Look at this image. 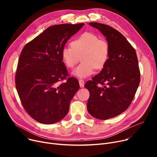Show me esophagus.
Listing matches in <instances>:
<instances>
[{"mask_svg": "<svg viewBox=\"0 0 157 157\" xmlns=\"http://www.w3.org/2000/svg\"><path fill=\"white\" fill-rule=\"evenodd\" d=\"M79 86L81 88L84 87L85 85V81L83 79H79Z\"/></svg>", "mask_w": 157, "mask_h": 157, "instance_id": "1", "label": "esophagus"}]
</instances>
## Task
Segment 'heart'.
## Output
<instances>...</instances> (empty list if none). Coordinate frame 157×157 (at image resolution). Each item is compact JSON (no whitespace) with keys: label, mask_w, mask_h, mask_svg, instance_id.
I'll use <instances>...</instances> for the list:
<instances>
[{"label":"heart","mask_w":157,"mask_h":157,"mask_svg":"<svg viewBox=\"0 0 157 157\" xmlns=\"http://www.w3.org/2000/svg\"><path fill=\"white\" fill-rule=\"evenodd\" d=\"M110 48L104 39L91 32H85L71 41V46H65L61 51L62 60L69 69H72L80 57L81 63L73 71L79 78L91 76L97 69H103L109 60Z\"/></svg>","instance_id":"b5f03b06"}]
</instances>
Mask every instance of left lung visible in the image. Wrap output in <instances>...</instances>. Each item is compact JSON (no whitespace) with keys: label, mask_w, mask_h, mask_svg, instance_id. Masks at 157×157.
I'll list each match as a JSON object with an SVG mask.
<instances>
[{"label":"left lung","mask_w":157,"mask_h":157,"mask_svg":"<svg viewBox=\"0 0 157 157\" xmlns=\"http://www.w3.org/2000/svg\"><path fill=\"white\" fill-rule=\"evenodd\" d=\"M89 24L101 32L110 48L108 63L85 85L90 92L88 113L94 118L105 120L118 116L128 108L140 83V71L134 48L120 32L102 23Z\"/></svg>","instance_id":"left-lung-1"}]
</instances>
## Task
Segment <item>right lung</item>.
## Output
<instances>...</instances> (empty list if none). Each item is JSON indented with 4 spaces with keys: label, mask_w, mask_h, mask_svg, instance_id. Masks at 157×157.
I'll use <instances>...</instances> for the list:
<instances>
[{
    "label": "right lung",
    "mask_w": 157,
    "mask_h": 157,
    "mask_svg": "<svg viewBox=\"0 0 157 157\" xmlns=\"http://www.w3.org/2000/svg\"><path fill=\"white\" fill-rule=\"evenodd\" d=\"M84 23L52 25L25 46L15 76L16 88L24 109L37 121L53 124L62 120L79 88L69 78L61 51ZM67 79L65 83L60 81Z\"/></svg>",
    "instance_id": "obj_1"
}]
</instances>
